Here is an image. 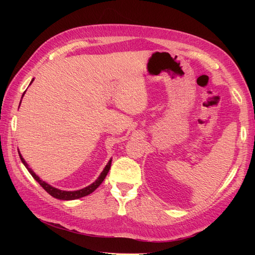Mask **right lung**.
<instances>
[{
	"mask_svg": "<svg viewBox=\"0 0 255 255\" xmlns=\"http://www.w3.org/2000/svg\"><path fill=\"white\" fill-rule=\"evenodd\" d=\"M32 82H33V80H32ZM30 82V83H32ZM24 95V94H23ZM19 156H20V158H21V161L23 164H24V166L26 167V169L28 170V172L32 174V176L34 177V179L40 184V186L48 192V194H50L52 197H54V198H56V199H60V200H75V199H80V198H82V197H85V196H88V195H90L91 192H94L100 185H101V183L104 181V179H105V176L107 175V173H109V171H110V168H111V164H112V159L109 161V164L106 165V167L104 168V170L102 171V173L100 174V176L98 177V180L96 181V182H94L92 183L91 185H89L88 187H85V188H83V189H80V190H76V191H65V190H60V189H57V188H54V187H52L51 185H49V184H47L45 182H43V181H41L39 177H38L35 173H34V171L32 170V169H30L29 167H28V165L26 164V161L23 159V157L21 156V154H20V152H19Z\"/></svg>",
	"mask_w": 255,
	"mask_h": 255,
	"instance_id": "add662e5",
	"label": "right lung"
}]
</instances>
